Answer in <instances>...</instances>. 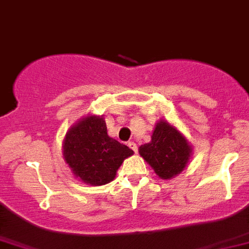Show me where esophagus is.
Returning a JSON list of instances; mask_svg holds the SVG:
<instances>
[{
  "mask_svg": "<svg viewBox=\"0 0 249 249\" xmlns=\"http://www.w3.org/2000/svg\"><path fill=\"white\" fill-rule=\"evenodd\" d=\"M128 145H129V147H130V149H133V150H134V152H135V153H137V152H138V145H137V143H134V142H129Z\"/></svg>",
  "mask_w": 249,
  "mask_h": 249,
  "instance_id": "1",
  "label": "esophagus"
}]
</instances>
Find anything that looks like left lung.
<instances>
[{"label":"left lung","mask_w":249,"mask_h":249,"mask_svg":"<svg viewBox=\"0 0 249 249\" xmlns=\"http://www.w3.org/2000/svg\"><path fill=\"white\" fill-rule=\"evenodd\" d=\"M139 154L160 178H172L189 162L191 147L178 130L167 121L157 123L150 143L141 145Z\"/></svg>","instance_id":"8db88e82"}]
</instances>
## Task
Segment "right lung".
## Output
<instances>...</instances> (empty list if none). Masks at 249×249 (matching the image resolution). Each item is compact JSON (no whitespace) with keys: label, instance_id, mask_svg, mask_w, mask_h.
<instances>
[{"label":"right lung","instance_id":"obj_1","mask_svg":"<svg viewBox=\"0 0 249 249\" xmlns=\"http://www.w3.org/2000/svg\"><path fill=\"white\" fill-rule=\"evenodd\" d=\"M63 154L74 176L89 185L101 186L115 178L133 150L108 137L104 119L87 116L67 133Z\"/></svg>","mask_w":249,"mask_h":249}]
</instances>
